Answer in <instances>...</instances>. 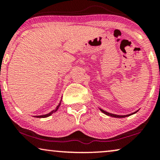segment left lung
<instances>
[{
	"instance_id": "obj_1",
	"label": "left lung",
	"mask_w": 160,
	"mask_h": 160,
	"mask_svg": "<svg viewBox=\"0 0 160 160\" xmlns=\"http://www.w3.org/2000/svg\"><path fill=\"white\" fill-rule=\"evenodd\" d=\"M100 110H101V111H102V112H103L104 113H105V114H107V115H108V116H111V117H118V118H122V117H128V116H130V115H132V114H134V113H136V112H135V113H131V114L121 116V115H116V114H113V113H108V112L104 111H103V110H102V109H100Z\"/></svg>"
}]
</instances>
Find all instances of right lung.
<instances>
[{
  "mask_svg": "<svg viewBox=\"0 0 160 160\" xmlns=\"http://www.w3.org/2000/svg\"><path fill=\"white\" fill-rule=\"evenodd\" d=\"M59 105H60V103L58 104V105L57 106V108H56V110H53L52 111H51L50 113H47V114H45V115H40V116H38V117H39V118H42V117H43V118H44V117H49V116H50V115H52L53 113H54V112H56L57 110L58 109V108H59Z\"/></svg>",
  "mask_w": 160,
  "mask_h": 160,
  "instance_id": "obj_1",
  "label": "right lung"
}]
</instances>
